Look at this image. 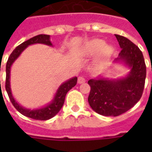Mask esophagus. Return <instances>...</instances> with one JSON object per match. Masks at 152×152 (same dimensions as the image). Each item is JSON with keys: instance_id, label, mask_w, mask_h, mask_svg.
Returning a JSON list of instances; mask_svg holds the SVG:
<instances>
[{"instance_id": "obj_1", "label": "esophagus", "mask_w": 152, "mask_h": 152, "mask_svg": "<svg viewBox=\"0 0 152 152\" xmlns=\"http://www.w3.org/2000/svg\"><path fill=\"white\" fill-rule=\"evenodd\" d=\"M85 81H86V80L83 78V76H79L78 77V83H80V84L85 83Z\"/></svg>"}]
</instances>
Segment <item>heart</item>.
<instances>
[{
  "label": "heart",
  "instance_id": "obj_1",
  "mask_svg": "<svg viewBox=\"0 0 152 152\" xmlns=\"http://www.w3.org/2000/svg\"><path fill=\"white\" fill-rule=\"evenodd\" d=\"M105 47V42L101 39H95L88 42L82 48V53L87 57H92L101 52L103 57H107L110 54L111 50L109 47Z\"/></svg>",
  "mask_w": 152,
  "mask_h": 152
}]
</instances>
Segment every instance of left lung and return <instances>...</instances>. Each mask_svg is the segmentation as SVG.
Wrapping results in <instances>:
<instances>
[{
	"instance_id": "left-lung-1",
	"label": "left lung",
	"mask_w": 152,
	"mask_h": 152,
	"mask_svg": "<svg viewBox=\"0 0 152 152\" xmlns=\"http://www.w3.org/2000/svg\"><path fill=\"white\" fill-rule=\"evenodd\" d=\"M121 50L114 63H122L130 69L125 77L98 76L88 80L89 105L99 114L116 117L125 113L140 99L146 78L144 56L138 46L125 37L115 34Z\"/></svg>"
}]
</instances>
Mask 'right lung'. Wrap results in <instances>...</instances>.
Wrapping results in <instances>:
<instances>
[{
	"label": "right lung",
	"instance_id": "add662e5",
	"mask_svg": "<svg viewBox=\"0 0 152 152\" xmlns=\"http://www.w3.org/2000/svg\"><path fill=\"white\" fill-rule=\"evenodd\" d=\"M37 43L44 44V45H46V46H53V44L51 43L50 42V36L47 35V34H39L37 36H34L31 39L25 41L24 42L20 44V46H18L10 54V56L8 57V61H7V64H6L5 88L6 91H7V93H8V97L10 99L11 102L12 103L14 107L20 113H22L23 115L26 116L27 118H32V119L45 121L52 118L53 117H54L59 112L60 110L61 109V107L64 105V99H65L67 92L70 89L73 88L77 83V77L76 76L72 77V78L69 79V80L65 81L62 84H61L58 89L57 90V92L55 94L54 97H53L52 101L50 103L47 104L46 106H43V107L31 110V109L25 108V107H23V106L18 103L14 99V97H13L12 94V91H11V67H12L13 63L15 62V60L20 57V55L22 53L23 51L24 50L27 46H30V45Z\"/></svg>",
	"mask_w": 152,
	"mask_h": 152
}]
</instances>
